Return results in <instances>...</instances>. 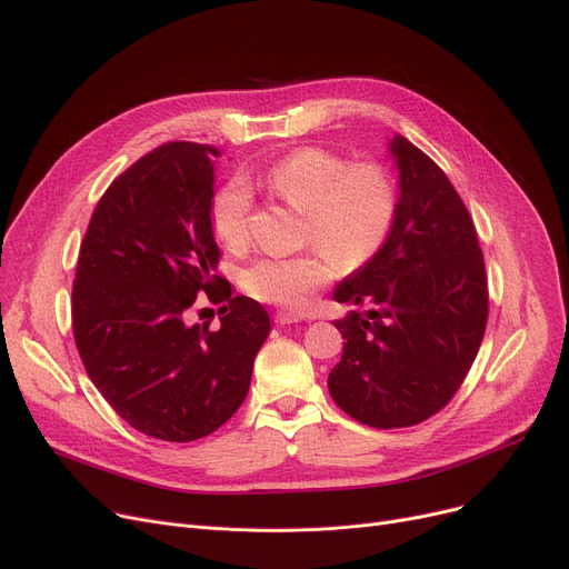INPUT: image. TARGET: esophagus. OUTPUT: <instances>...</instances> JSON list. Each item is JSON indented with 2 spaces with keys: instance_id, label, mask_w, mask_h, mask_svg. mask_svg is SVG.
Here are the masks:
<instances>
[{
  "instance_id": "34e87169",
  "label": "esophagus",
  "mask_w": 569,
  "mask_h": 569,
  "mask_svg": "<svg viewBox=\"0 0 569 569\" xmlns=\"http://www.w3.org/2000/svg\"><path fill=\"white\" fill-rule=\"evenodd\" d=\"M302 320H305V316L297 311H277V316H274L277 325H292V322H302Z\"/></svg>"
}]
</instances>
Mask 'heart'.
<instances>
[{
  "mask_svg": "<svg viewBox=\"0 0 569 569\" xmlns=\"http://www.w3.org/2000/svg\"><path fill=\"white\" fill-rule=\"evenodd\" d=\"M260 182L305 212V242L313 249L288 258H260L242 272L244 290L260 302L305 309L343 272L367 267L392 234L399 191L380 163H350L322 147H300L269 166ZM253 193L242 177L217 191L209 221L219 242L239 251L249 242Z\"/></svg>",
  "mask_w": 569,
  "mask_h": 569,
  "instance_id": "obj_1",
  "label": "heart"
}]
</instances>
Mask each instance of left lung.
<instances>
[{
    "label": "left lung",
    "instance_id": "left-lung-1",
    "mask_svg": "<svg viewBox=\"0 0 569 569\" xmlns=\"http://www.w3.org/2000/svg\"><path fill=\"white\" fill-rule=\"evenodd\" d=\"M399 209L390 239L337 302L367 307L335 327L341 362L327 385L335 403L373 429L415 427L452 401L485 339V256L463 200L447 174L403 136L390 142Z\"/></svg>",
    "mask_w": 569,
    "mask_h": 569
}]
</instances>
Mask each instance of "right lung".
<instances>
[{
  "instance_id": "right-lung-1",
  "label": "right lung",
  "mask_w": 569,
  "mask_h": 569,
  "mask_svg": "<svg viewBox=\"0 0 569 569\" xmlns=\"http://www.w3.org/2000/svg\"><path fill=\"white\" fill-rule=\"evenodd\" d=\"M217 157L212 144L174 140L119 174L89 219L73 281V339L87 376L127 425L168 442L204 438L230 420L269 335L267 311L232 297L217 274ZM200 291L229 302L219 331L190 322Z\"/></svg>"
}]
</instances>
